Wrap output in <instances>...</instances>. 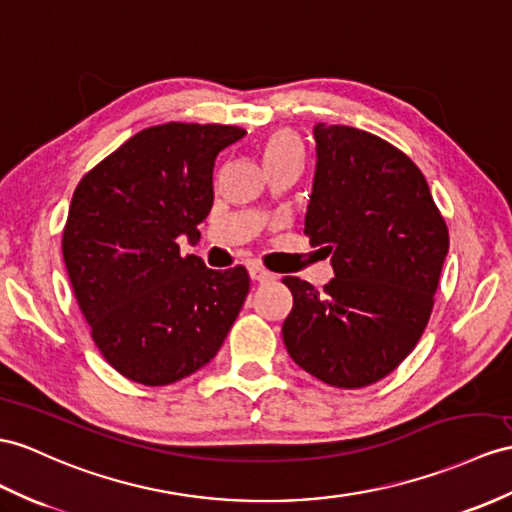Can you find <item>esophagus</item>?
Segmentation results:
<instances>
[{
  "label": "esophagus",
  "mask_w": 512,
  "mask_h": 512,
  "mask_svg": "<svg viewBox=\"0 0 512 512\" xmlns=\"http://www.w3.org/2000/svg\"><path fill=\"white\" fill-rule=\"evenodd\" d=\"M249 278H252L254 282H269V280H273V273L263 267H258V265H252L249 267Z\"/></svg>",
  "instance_id": "obj_1"
}]
</instances>
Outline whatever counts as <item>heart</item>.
Segmentation results:
<instances>
[{
  "mask_svg": "<svg viewBox=\"0 0 512 512\" xmlns=\"http://www.w3.org/2000/svg\"><path fill=\"white\" fill-rule=\"evenodd\" d=\"M304 149L299 136L291 130H276L267 136V141L263 143V160L265 165H276V162L284 160H299L302 162Z\"/></svg>",
  "mask_w": 512,
  "mask_h": 512,
  "instance_id": "heart-1",
  "label": "heart"
}]
</instances>
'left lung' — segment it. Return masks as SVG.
Instances as JSON below:
<instances>
[{
  "instance_id": "left-lung-1",
  "label": "left lung",
  "mask_w": 512,
  "mask_h": 512,
  "mask_svg": "<svg viewBox=\"0 0 512 512\" xmlns=\"http://www.w3.org/2000/svg\"><path fill=\"white\" fill-rule=\"evenodd\" d=\"M317 165L304 232L330 256L317 291L286 276V352L310 376L360 389L400 367L434 306L450 234L428 182L404 152L350 126L317 123Z\"/></svg>"
}]
</instances>
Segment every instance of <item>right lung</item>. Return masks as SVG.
Segmentation results:
<instances>
[{
  "label": "right lung",
  "instance_id": "1",
  "mask_svg": "<svg viewBox=\"0 0 512 512\" xmlns=\"http://www.w3.org/2000/svg\"><path fill=\"white\" fill-rule=\"evenodd\" d=\"M247 132L162 123L134 134L80 180L62 256L97 350L121 376L173 384L215 358L249 293L245 267L215 271L178 236L199 241L213 171Z\"/></svg>",
  "mask_w": 512,
  "mask_h": 512
}]
</instances>
